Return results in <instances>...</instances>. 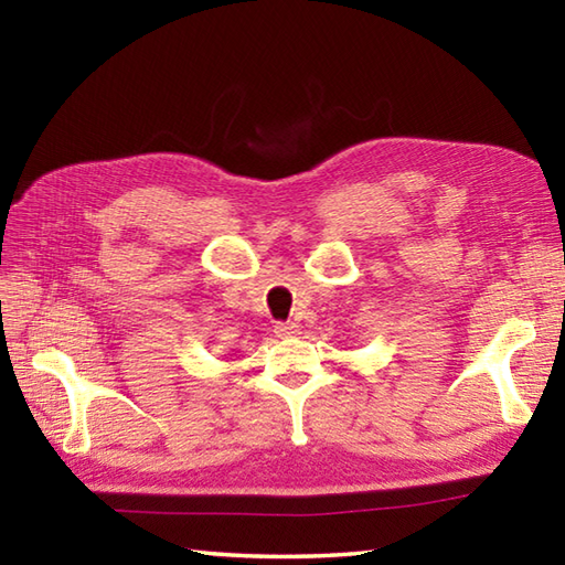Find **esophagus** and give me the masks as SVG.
Here are the masks:
<instances>
[{
	"instance_id": "1",
	"label": "esophagus",
	"mask_w": 565,
	"mask_h": 565,
	"mask_svg": "<svg viewBox=\"0 0 565 565\" xmlns=\"http://www.w3.org/2000/svg\"><path fill=\"white\" fill-rule=\"evenodd\" d=\"M276 334L278 337H295V334H299V324L297 322H278Z\"/></svg>"
}]
</instances>
